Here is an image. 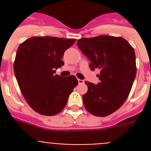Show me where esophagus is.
I'll use <instances>...</instances> for the list:
<instances>
[{
	"instance_id": "obj_1",
	"label": "esophagus",
	"mask_w": 151,
	"mask_h": 151,
	"mask_svg": "<svg viewBox=\"0 0 151 151\" xmlns=\"http://www.w3.org/2000/svg\"><path fill=\"white\" fill-rule=\"evenodd\" d=\"M78 84H84V83H85L84 80H82V79H78Z\"/></svg>"
}]
</instances>
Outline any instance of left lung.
<instances>
[{
	"mask_svg": "<svg viewBox=\"0 0 151 151\" xmlns=\"http://www.w3.org/2000/svg\"><path fill=\"white\" fill-rule=\"evenodd\" d=\"M77 45L91 61V69L100 70L98 85L85 82L84 106L96 116L110 115L125 103L132 87L136 76L134 48L122 37L110 35L81 38Z\"/></svg>",
	"mask_w": 151,
	"mask_h": 151,
	"instance_id": "1",
	"label": "left lung"
}]
</instances>
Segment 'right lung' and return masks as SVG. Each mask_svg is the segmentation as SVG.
I'll return each instance as SVG.
<instances>
[{"instance_id": "add662e5", "label": "right lung", "mask_w": 151, "mask_h": 151, "mask_svg": "<svg viewBox=\"0 0 151 151\" xmlns=\"http://www.w3.org/2000/svg\"><path fill=\"white\" fill-rule=\"evenodd\" d=\"M76 40L35 36L17 49L13 69L24 98L41 115L54 116L66 105L69 94L78 85L74 76L54 74L61 67L64 52Z\"/></svg>"}]
</instances>
